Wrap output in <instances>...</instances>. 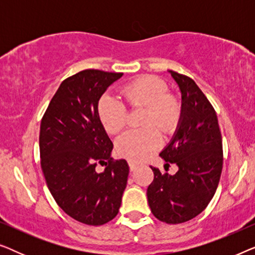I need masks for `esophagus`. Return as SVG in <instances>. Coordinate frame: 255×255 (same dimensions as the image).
I'll use <instances>...</instances> for the list:
<instances>
[{
  "label": "esophagus",
  "instance_id": "esophagus-1",
  "mask_svg": "<svg viewBox=\"0 0 255 255\" xmlns=\"http://www.w3.org/2000/svg\"><path fill=\"white\" fill-rule=\"evenodd\" d=\"M128 167H130L131 172H133V170L137 169L138 165H137V163H135V162H133V161H128Z\"/></svg>",
  "mask_w": 255,
  "mask_h": 255
}]
</instances>
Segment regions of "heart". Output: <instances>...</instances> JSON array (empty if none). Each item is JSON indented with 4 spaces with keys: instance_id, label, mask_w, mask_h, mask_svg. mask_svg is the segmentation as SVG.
I'll return each instance as SVG.
<instances>
[{
    "instance_id": "b5f03b06",
    "label": "heart",
    "mask_w": 255,
    "mask_h": 255,
    "mask_svg": "<svg viewBox=\"0 0 255 255\" xmlns=\"http://www.w3.org/2000/svg\"><path fill=\"white\" fill-rule=\"evenodd\" d=\"M122 95L131 107H145L144 124H154L163 132L175 127L181 115V106L169 95L168 86L161 79L141 75L125 85ZM97 113L109 133H117L127 124V107L111 94H104L99 101ZM161 146V135L154 127L128 130L116 140L117 153L131 161H144Z\"/></svg>"
}]
</instances>
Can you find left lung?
<instances>
[{
	"instance_id": "left-lung-1",
	"label": "left lung",
	"mask_w": 255,
	"mask_h": 255,
	"mask_svg": "<svg viewBox=\"0 0 255 255\" xmlns=\"http://www.w3.org/2000/svg\"><path fill=\"white\" fill-rule=\"evenodd\" d=\"M181 93L176 130L160 156L175 163L174 175L152 167L147 188L152 214L167 224H180L200 215L214 197L223 168L222 134L217 115L193 79L168 71ZM168 165V163H167Z\"/></svg>"
}]
</instances>
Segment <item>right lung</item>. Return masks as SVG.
<instances>
[{"instance_id": "obj_1", "label": "right lung", "mask_w": 255, "mask_h": 255, "mask_svg": "<svg viewBox=\"0 0 255 255\" xmlns=\"http://www.w3.org/2000/svg\"><path fill=\"white\" fill-rule=\"evenodd\" d=\"M123 73L85 69L61 82L40 124V165L59 207L75 221L103 225L118 214L127 160L113 161V142L97 113L101 96ZM106 163L102 173L95 168Z\"/></svg>"}]
</instances>
